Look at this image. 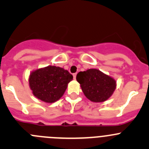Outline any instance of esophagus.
Segmentation results:
<instances>
[{
    "mask_svg": "<svg viewBox=\"0 0 149 149\" xmlns=\"http://www.w3.org/2000/svg\"><path fill=\"white\" fill-rule=\"evenodd\" d=\"M73 79H76V73H73Z\"/></svg>",
    "mask_w": 149,
    "mask_h": 149,
    "instance_id": "1",
    "label": "esophagus"
}]
</instances>
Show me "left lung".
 I'll list each match as a JSON object with an SVG mask.
<instances>
[{
	"label": "left lung",
	"mask_w": 149,
	"mask_h": 149,
	"mask_svg": "<svg viewBox=\"0 0 149 149\" xmlns=\"http://www.w3.org/2000/svg\"><path fill=\"white\" fill-rule=\"evenodd\" d=\"M76 80L80 84L84 95L94 102L106 101L116 88L115 79L97 69L79 72Z\"/></svg>",
	"instance_id": "obj_1"
}]
</instances>
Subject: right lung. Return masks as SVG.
<instances>
[{
    "instance_id": "right-lung-1",
    "label": "right lung",
    "mask_w": 149,
    "mask_h": 149,
    "mask_svg": "<svg viewBox=\"0 0 149 149\" xmlns=\"http://www.w3.org/2000/svg\"><path fill=\"white\" fill-rule=\"evenodd\" d=\"M73 76L68 70L49 65L34 70L29 82L33 94L39 100L47 103L58 101L65 93Z\"/></svg>"
}]
</instances>
